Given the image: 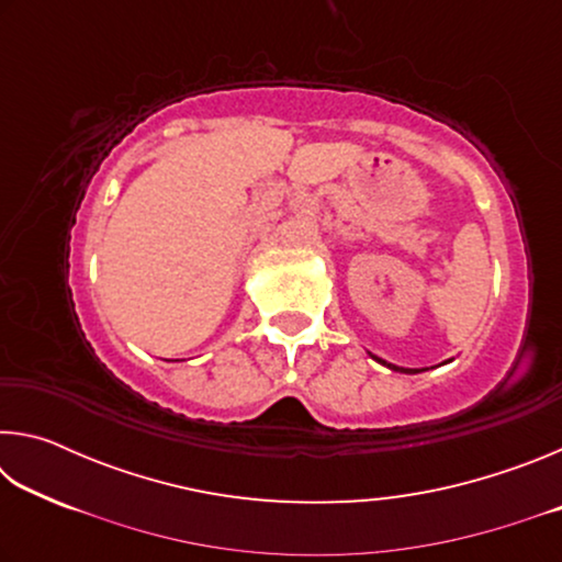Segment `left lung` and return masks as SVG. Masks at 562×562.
I'll return each mask as SVG.
<instances>
[{"mask_svg": "<svg viewBox=\"0 0 562 562\" xmlns=\"http://www.w3.org/2000/svg\"><path fill=\"white\" fill-rule=\"evenodd\" d=\"M376 361H382L384 367H389V369H394V372H404V374H418V372H424V369H404V367H396V364H386L384 359H376Z\"/></svg>", "mask_w": 562, "mask_h": 562, "instance_id": "1", "label": "left lung"}]
</instances>
